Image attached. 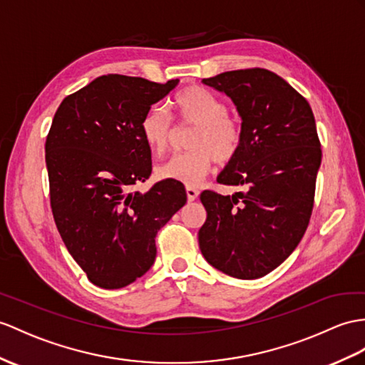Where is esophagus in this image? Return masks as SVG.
<instances>
[{
    "mask_svg": "<svg viewBox=\"0 0 365 365\" xmlns=\"http://www.w3.org/2000/svg\"><path fill=\"white\" fill-rule=\"evenodd\" d=\"M185 193H187V200L189 201H195V200L198 198L200 190L195 189V187H190V185H187V187H185Z\"/></svg>",
    "mask_w": 365,
    "mask_h": 365,
    "instance_id": "34e87169",
    "label": "esophagus"
}]
</instances>
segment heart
<instances>
[{"instance_id": "heart-1", "label": "heart", "mask_w": 365, "mask_h": 365, "mask_svg": "<svg viewBox=\"0 0 365 365\" xmlns=\"http://www.w3.org/2000/svg\"><path fill=\"white\" fill-rule=\"evenodd\" d=\"M172 106L180 123L195 125L189 144L192 152L158 165L156 176L192 187L210 173L215 159L220 164L232 161L242 147L243 130L234 115L227 114L225 102L200 86L184 88L175 96ZM140 135L153 153L165 152L172 140V125L163 108L153 106L144 114Z\"/></svg>"}]
</instances>
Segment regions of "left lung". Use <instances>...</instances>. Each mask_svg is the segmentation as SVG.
Masks as SVG:
<instances>
[{"label":"left lung","instance_id":"8db88e82","mask_svg":"<svg viewBox=\"0 0 365 365\" xmlns=\"http://www.w3.org/2000/svg\"><path fill=\"white\" fill-rule=\"evenodd\" d=\"M202 83L225 93L242 119V147L217 181L245 192L201 193L200 250L230 277L259 279L288 259L308 227L322 159L314 114L268 69L227 71Z\"/></svg>","mask_w":365,"mask_h":365}]
</instances>
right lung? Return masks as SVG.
Listing matches in <instances>:
<instances>
[{
    "mask_svg": "<svg viewBox=\"0 0 365 365\" xmlns=\"http://www.w3.org/2000/svg\"><path fill=\"white\" fill-rule=\"evenodd\" d=\"M178 82L97 77L65 97L52 120L44 145L52 215L96 287L123 288L152 268L158 230L187 201L178 181L131 190L152 173L140 120Z\"/></svg>",
    "mask_w": 365,
    "mask_h": 365,
    "instance_id": "add662e5",
    "label": "right lung"
}]
</instances>
